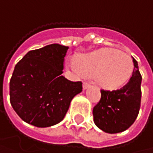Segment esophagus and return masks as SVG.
<instances>
[{"mask_svg":"<svg viewBox=\"0 0 153 153\" xmlns=\"http://www.w3.org/2000/svg\"><path fill=\"white\" fill-rule=\"evenodd\" d=\"M89 83H88V82H84L83 83V85H82V87H83V89L85 90V89H87V88H89Z\"/></svg>","mask_w":153,"mask_h":153,"instance_id":"esophagus-1","label":"esophagus"}]
</instances>
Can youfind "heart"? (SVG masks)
I'll list each match as a JSON object with an SVG mask.
<instances>
[{
    "mask_svg": "<svg viewBox=\"0 0 153 153\" xmlns=\"http://www.w3.org/2000/svg\"><path fill=\"white\" fill-rule=\"evenodd\" d=\"M67 66L84 76H95L97 84L105 89H114L125 84L132 75V58L113 48H102L90 54L70 59Z\"/></svg>",
    "mask_w": 153,
    "mask_h": 153,
    "instance_id": "b5f03b06",
    "label": "heart"
}]
</instances>
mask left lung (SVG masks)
I'll return each mask as SVG.
<instances>
[{
	"label": "left lung",
	"mask_w": 153,
	"mask_h": 153,
	"mask_svg": "<svg viewBox=\"0 0 153 153\" xmlns=\"http://www.w3.org/2000/svg\"><path fill=\"white\" fill-rule=\"evenodd\" d=\"M133 63L135 67L129 81L117 90H101V99L93 109L96 126L105 133L123 132L137 118L142 97V76L135 58Z\"/></svg>",
	"instance_id": "obj_1"
}]
</instances>
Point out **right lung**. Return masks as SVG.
I'll return each instance as SVG.
<instances>
[{
    "label": "right lung",
    "mask_w": 153,
    "mask_h": 153,
    "mask_svg": "<svg viewBox=\"0 0 153 153\" xmlns=\"http://www.w3.org/2000/svg\"><path fill=\"white\" fill-rule=\"evenodd\" d=\"M68 47L57 43L29 51L15 66L10 99L16 114L38 128L54 126L65 118L72 99L82 91L80 81L62 75Z\"/></svg>",
    "instance_id": "right-lung-1"
}]
</instances>
